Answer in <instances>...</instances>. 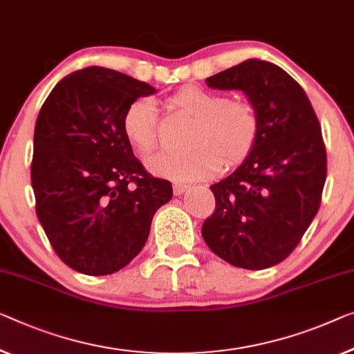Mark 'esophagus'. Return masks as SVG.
Wrapping results in <instances>:
<instances>
[{
	"instance_id": "1",
	"label": "esophagus",
	"mask_w": 354,
	"mask_h": 354,
	"mask_svg": "<svg viewBox=\"0 0 354 354\" xmlns=\"http://www.w3.org/2000/svg\"><path fill=\"white\" fill-rule=\"evenodd\" d=\"M189 189L187 184H181V183H173V192H175V195H181L184 194Z\"/></svg>"
}]
</instances>
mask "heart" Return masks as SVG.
I'll list each match as a JSON object with an SVG mask.
<instances>
[{"label": "heart", "instance_id": "obj_1", "mask_svg": "<svg viewBox=\"0 0 354 354\" xmlns=\"http://www.w3.org/2000/svg\"><path fill=\"white\" fill-rule=\"evenodd\" d=\"M170 106L194 118L183 152H162L147 159V170L176 181H198L219 170L221 163L235 165L250 154L259 136V114L248 102L223 93L186 86L170 98ZM122 130L141 156L157 145V109L152 98H138L127 108Z\"/></svg>", "mask_w": 354, "mask_h": 354}]
</instances>
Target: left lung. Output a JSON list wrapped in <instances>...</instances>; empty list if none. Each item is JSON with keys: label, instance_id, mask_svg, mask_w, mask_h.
Listing matches in <instances>:
<instances>
[{"label": "left lung", "instance_id": "8db88e82", "mask_svg": "<svg viewBox=\"0 0 354 354\" xmlns=\"http://www.w3.org/2000/svg\"><path fill=\"white\" fill-rule=\"evenodd\" d=\"M207 84L243 92L261 127L243 163L209 186L216 209L205 219L203 240L235 267L277 266L299 245L319 209L328 173L319 120L297 81L270 62H241L207 77Z\"/></svg>", "mask_w": 354, "mask_h": 354}]
</instances>
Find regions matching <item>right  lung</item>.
I'll use <instances>...</instances> for the list:
<instances>
[{
	"label": "right lung",
	"instance_id": "1",
	"mask_svg": "<svg viewBox=\"0 0 354 354\" xmlns=\"http://www.w3.org/2000/svg\"><path fill=\"white\" fill-rule=\"evenodd\" d=\"M149 84L88 66L52 88L35 125L31 186L57 256L84 275H109L138 256L156 211L173 197L133 156L122 119Z\"/></svg>",
	"mask_w": 354,
	"mask_h": 354
}]
</instances>
